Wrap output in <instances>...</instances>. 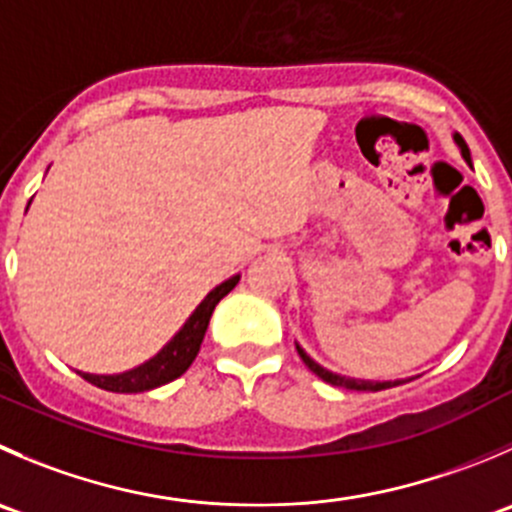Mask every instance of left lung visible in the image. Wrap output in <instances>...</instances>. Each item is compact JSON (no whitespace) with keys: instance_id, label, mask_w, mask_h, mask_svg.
I'll use <instances>...</instances> for the list:
<instances>
[{"instance_id":"left-lung-1","label":"left lung","mask_w":512,"mask_h":512,"mask_svg":"<svg viewBox=\"0 0 512 512\" xmlns=\"http://www.w3.org/2000/svg\"><path fill=\"white\" fill-rule=\"evenodd\" d=\"M453 142L458 145L460 155H463V160L470 165V150L468 145H465L463 137L458 135V132H453ZM297 352H300L302 362H305L307 367H310L312 372H315L317 377H322L325 382H330V385H335V388H345V390H357V393H377V390H388V388H398V385H405V382H410L413 377H408V380H360V377H347V375H340V372H332L327 370V367H322L320 362L312 360L310 355H307L305 350L300 347V342H295Z\"/></svg>"}]
</instances>
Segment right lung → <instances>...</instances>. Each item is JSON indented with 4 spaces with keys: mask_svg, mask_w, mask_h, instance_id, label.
I'll return each mask as SVG.
<instances>
[{
    "mask_svg": "<svg viewBox=\"0 0 512 512\" xmlns=\"http://www.w3.org/2000/svg\"><path fill=\"white\" fill-rule=\"evenodd\" d=\"M237 282H240V275H232L230 280L212 287L205 295V300H202L200 305L195 307V312L187 317L185 325L172 335V340L165 342L162 350L157 352V355H152L150 360L142 362V365L132 367V370L114 372V375H94V372L82 370L77 372L87 382H92V385H97V388L102 390H109V393H145V390H155L160 388V385L177 380V377L185 375L187 367L195 362L217 302H220L227 292L235 290Z\"/></svg>",
    "mask_w": 512,
    "mask_h": 512,
    "instance_id": "add662e5",
    "label": "right lung"
}]
</instances>
